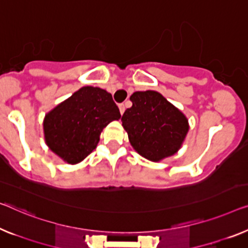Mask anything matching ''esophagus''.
<instances>
[{
    "label": "esophagus",
    "mask_w": 248,
    "mask_h": 248,
    "mask_svg": "<svg viewBox=\"0 0 248 248\" xmlns=\"http://www.w3.org/2000/svg\"><path fill=\"white\" fill-rule=\"evenodd\" d=\"M119 110H120V113H121V114H123V113L124 112L125 107H124V103H120V105H119Z\"/></svg>",
    "instance_id": "obj_1"
}]
</instances>
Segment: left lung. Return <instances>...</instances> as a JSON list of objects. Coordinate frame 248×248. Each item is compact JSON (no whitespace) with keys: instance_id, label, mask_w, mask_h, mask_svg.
<instances>
[{"instance_id":"8db88e82","label":"left lung","mask_w":248,"mask_h":248,"mask_svg":"<svg viewBox=\"0 0 248 248\" xmlns=\"http://www.w3.org/2000/svg\"><path fill=\"white\" fill-rule=\"evenodd\" d=\"M130 100L121 121L137 153L151 161L177 153L189 129L184 113L157 91H137Z\"/></svg>"}]
</instances>
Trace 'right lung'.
I'll use <instances>...</instances> for the list:
<instances>
[{
  "instance_id": "right-lung-1",
  "label": "right lung",
  "mask_w": 248,
  "mask_h": 248,
  "mask_svg": "<svg viewBox=\"0 0 248 248\" xmlns=\"http://www.w3.org/2000/svg\"><path fill=\"white\" fill-rule=\"evenodd\" d=\"M120 117L111 94L100 88L83 87L46 114V142L64 161L77 164L97 147L102 129Z\"/></svg>"
}]
</instances>
